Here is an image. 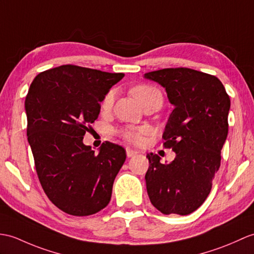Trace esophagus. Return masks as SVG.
Returning <instances> with one entry per match:
<instances>
[{"instance_id":"1","label":"esophagus","mask_w":254,"mask_h":254,"mask_svg":"<svg viewBox=\"0 0 254 254\" xmlns=\"http://www.w3.org/2000/svg\"><path fill=\"white\" fill-rule=\"evenodd\" d=\"M136 155H137V151L132 150V149H129V148L127 149V158H132V157L136 156Z\"/></svg>"}]
</instances>
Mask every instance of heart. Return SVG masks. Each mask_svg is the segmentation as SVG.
Listing matches in <instances>:
<instances>
[{"label":"heart","mask_w":254,"mask_h":254,"mask_svg":"<svg viewBox=\"0 0 254 254\" xmlns=\"http://www.w3.org/2000/svg\"><path fill=\"white\" fill-rule=\"evenodd\" d=\"M132 94L141 105H143L147 99H149L152 96L161 95V93L158 88L151 85H147V84L135 86L132 90ZM115 97H116L115 90H110L106 93L105 96L102 99V102H100V107H102V109L107 111L113 108L114 103H115ZM148 133H149V128L147 127H123L120 131V135L123 137V139L127 141V143L134 144V145H138L143 143L145 136Z\"/></svg>","instance_id":"heart-1"}]
</instances>
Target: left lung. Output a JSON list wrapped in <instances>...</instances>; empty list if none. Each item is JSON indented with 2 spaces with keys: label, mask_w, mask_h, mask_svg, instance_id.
<instances>
[{
  "label": "left lung",
  "mask_w": 254,
  "mask_h": 254,
  "mask_svg": "<svg viewBox=\"0 0 254 254\" xmlns=\"http://www.w3.org/2000/svg\"><path fill=\"white\" fill-rule=\"evenodd\" d=\"M158 82L174 105L162 138L176 157L163 164L147 154L145 175L150 202L163 214L187 215L207 199L221 166V150L228 133L231 99L215 75L190 68H166L145 73Z\"/></svg>",
  "instance_id": "obj_1"
}]
</instances>
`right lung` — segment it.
Listing matches in <instances>:
<instances>
[{
	"label": "right lung",
	"mask_w": 254,
	"mask_h": 254,
	"mask_svg": "<svg viewBox=\"0 0 254 254\" xmlns=\"http://www.w3.org/2000/svg\"><path fill=\"white\" fill-rule=\"evenodd\" d=\"M123 76L63 64L39 73L28 91L27 136L39 181L51 201L70 215L104 209L126 161L119 145L106 141L95 154L82 141L105 94Z\"/></svg>",
	"instance_id": "add662e5"
}]
</instances>
